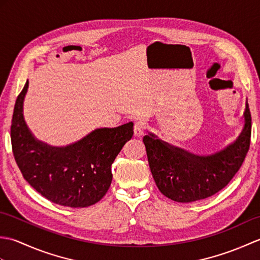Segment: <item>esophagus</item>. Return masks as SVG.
I'll use <instances>...</instances> for the list:
<instances>
[{
	"instance_id": "obj_1",
	"label": "esophagus",
	"mask_w": 260,
	"mask_h": 260,
	"mask_svg": "<svg viewBox=\"0 0 260 260\" xmlns=\"http://www.w3.org/2000/svg\"><path fill=\"white\" fill-rule=\"evenodd\" d=\"M146 126H147V123L145 120H139L134 125V134L136 136L143 135V134H144L145 129H146Z\"/></svg>"
}]
</instances>
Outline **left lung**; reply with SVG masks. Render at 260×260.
Wrapping results in <instances>:
<instances>
[{"mask_svg": "<svg viewBox=\"0 0 260 260\" xmlns=\"http://www.w3.org/2000/svg\"><path fill=\"white\" fill-rule=\"evenodd\" d=\"M251 115L248 103L245 127L234 144L210 156H197L170 146L153 134L143 137L154 181L165 197L187 203L211 197L227 185L249 151Z\"/></svg>", "mask_w": 260, "mask_h": 260, "instance_id": "8db88e82", "label": "left lung"}]
</instances>
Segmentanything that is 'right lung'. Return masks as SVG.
<instances>
[{"label":"right lung","mask_w":260,"mask_h":260,"mask_svg":"<svg viewBox=\"0 0 260 260\" xmlns=\"http://www.w3.org/2000/svg\"><path fill=\"white\" fill-rule=\"evenodd\" d=\"M29 86L16 98L11 124L15 162L33 189L60 206L85 208L106 194L112 183V164L134 134L133 123L93 131L67 147H50L38 142L27 129L22 114Z\"/></svg>","instance_id":"obj_1"}]
</instances>
